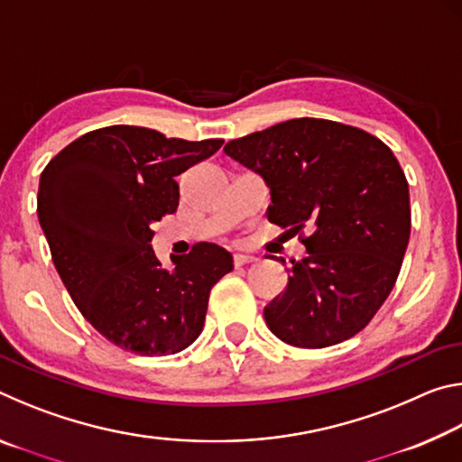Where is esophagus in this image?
<instances>
[{"mask_svg":"<svg viewBox=\"0 0 462 462\" xmlns=\"http://www.w3.org/2000/svg\"><path fill=\"white\" fill-rule=\"evenodd\" d=\"M254 261H256L254 254H248V253H234V264H236V267H242V264L254 263Z\"/></svg>","mask_w":462,"mask_h":462,"instance_id":"34e87169","label":"esophagus"}]
</instances>
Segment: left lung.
Returning a JSON list of instances; mask_svg holds the SVG:
<instances>
[{
	"label": "left lung",
	"instance_id": "1",
	"mask_svg": "<svg viewBox=\"0 0 462 462\" xmlns=\"http://www.w3.org/2000/svg\"><path fill=\"white\" fill-rule=\"evenodd\" d=\"M224 152L267 185L271 224L311 228L308 256L291 261L285 291L264 306L269 330L300 348L361 332L393 289L410 240V189L391 148L346 124L295 118L230 140Z\"/></svg>",
	"mask_w": 462,
	"mask_h": 462
}]
</instances>
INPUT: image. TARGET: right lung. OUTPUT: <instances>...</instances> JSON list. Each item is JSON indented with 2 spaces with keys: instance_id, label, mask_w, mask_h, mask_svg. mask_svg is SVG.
Here are the masks:
<instances>
[{
  "instance_id": "obj_1",
  "label": "right lung",
  "mask_w": 462,
  "mask_h": 462,
  "mask_svg": "<svg viewBox=\"0 0 462 462\" xmlns=\"http://www.w3.org/2000/svg\"><path fill=\"white\" fill-rule=\"evenodd\" d=\"M222 144L118 124L77 138L42 171L38 222L54 267L85 319L120 348L161 356L189 346L209 291L234 269L212 242L171 254V267L151 245L152 224L179 206L175 177Z\"/></svg>"
}]
</instances>
